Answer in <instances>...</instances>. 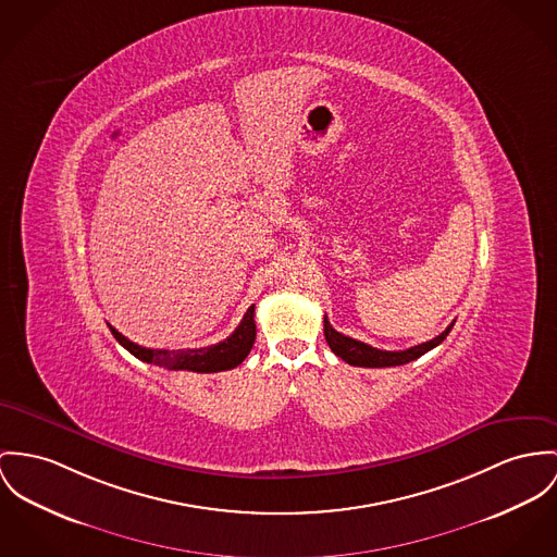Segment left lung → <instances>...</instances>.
I'll list each match as a JSON object with an SVG mask.
<instances>
[{
	"instance_id": "1",
	"label": "left lung",
	"mask_w": 557,
	"mask_h": 557,
	"mask_svg": "<svg viewBox=\"0 0 557 557\" xmlns=\"http://www.w3.org/2000/svg\"><path fill=\"white\" fill-rule=\"evenodd\" d=\"M454 329V322L434 339H430L426 343H420V345H413L409 349H400V351H387V349H377L373 345H367V343L356 342L351 337H345L342 333H337L329 318L324 315V337L329 347L345 360L347 364L351 367H369V369H380V367H398V364H407L420 356H424L426 351H430L432 347H436L438 343L443 342L449 331Z\"/></svg>"
}]
</instances>
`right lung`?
Here are the masks:
<instances>
[{
	"mask_svg": "<svg viewBox=\"0 0 557 557\" xmlns=\"http://www.w3.org/2000/svg\"><path fill=\"white\" fill-rule=\"evenodd\" d=\"M110 326V324H108ZM114 339L128 349L135 358L159 364L170 371H193V373H218L235 369L246 360L257 339V322H255V305L246 311L239 326L224 342L199 349H150L137 343L128 342L114 326H110Z\"/></svg>",
	"mask_w": 557,
	"mask_h": 557,
	"instance_id": "obj_1",
	"label": "right lung"
}]
</instances>
